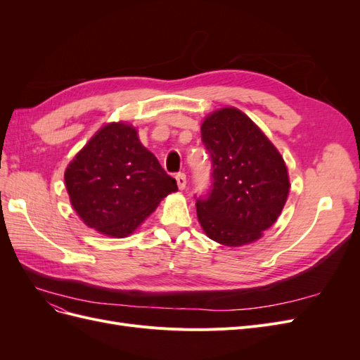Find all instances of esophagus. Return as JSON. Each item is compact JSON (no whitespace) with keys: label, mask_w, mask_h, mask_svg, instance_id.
<instances>
[{"label":"esophagus","mask_w":360,"mask_h":360,"mask_svg":"<svg viewBox=\"0 0 360 360\" xmlns=\"http://www.w3.org/2000/svg\"><path fill=\"white\" fill-rule=\"evenodd\" d=\"M176 181H177V186L180 191H183L184 188H186V174L184 172H179L176 176Z\"/></svg>","instance_id":"1"}]
</instances>
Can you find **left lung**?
<instances>
[{"mask_svg": "<svg viewBox=\"0 0 360 360\" xmlns=\"http://www.w3.org/2000/svg\"><path fill=\"white\" fill-rule=\"evenodd\" d=\"M201 141L212 159V186L197 200L204 233L225 246L263 236L284 209L290 180L285 162L259 127L236 108L205 117Z\"/></svg>", "mask_w": 360, "mask_h": 360, "instance_id": "1", "label": "left lung"}]
</instances>
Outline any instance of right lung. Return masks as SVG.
I'll list each match as a JSON object with an SVG mask.
<instances>
[{
  "label": "right lung",
  "mask_w": 360,
  "mask_h": 360,
  "mask_svg": "<svg viewBox=\"0 0 360 360\" xmlns=\"http://www.w3.org/2000/svg\"><path fill=\"white\" fill-rule=\"evenodd\" d=\"M64 181L81 219L120 238L177 191L176 179L139 143L136 129L124 123L103 126L69 163Z\"/></svg>",
  "instance_id": "add662e5"
}]
</instances>
